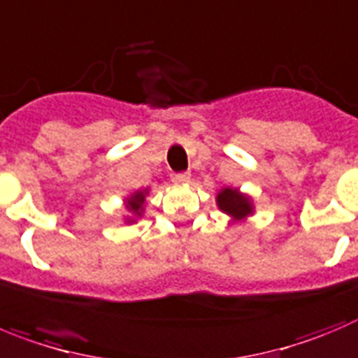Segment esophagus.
I'll list each match as a JSON object with an SVG mask.
<instances>
[{"label":"esophagus","instance_id":"34e87169","mask_svg":"<svg viewBox=\"0 0 358 358\" xmlns=\"http://www.w3.org/2000/svg\"><path fill=\"white\" fill-rule=\"evenodd\" d=\"M190 180V173L183 171V173H175L173 175V182L175 183H187Z\"/></svg>","mask_w":358,"mask_h":358}]
</instances>
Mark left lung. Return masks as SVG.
<instances>
[{
	"mask_svg": "<svg viewBox=\"0 0 358 358\" xmlns=\"http://www.w3.org/2000/svg\"><path fill=\"white\" fill-rule=\"evenodd\" d=\"M217 205L224 213L231 215L233 219H243L252 213V203L247 196L240 194L238 189H222L217 196Z\"/></svg>",
	"mask_w": 358,
	"mask_h": 358,
	"instance_id": "obj_1",
	"label": "left lung"
}]
</instances>
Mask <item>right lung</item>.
Returning a JSON list of instances; mask_svg holds the SVG:
<instances>
[{
  "label": "right lung",
  "mask_w": 358,
  "mask_h": 358,
  "mask_svg": "<svg viewBox=\"0 0 358 358\" xmlns=\"http://www.w3.org/2000/svg\"><path fill=\"white\" fill-rule=\"evenodd\" d=\"M145 196H146V190H138V192H134V194L127 199V208H129L132 213H136V215H141L143 205H145Z\"/></svg>",
  "instance_id": "right-lung-1"
}]
</instances>
